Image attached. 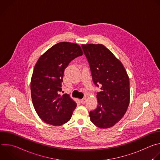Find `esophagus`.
<instances>
[{"label":"esophagus","mask_w":160,"mask_h":160,"mask_svg":"<svg viewBox=\"0 0 160 160\" xmlns=\"http://www.w3.org/2000/svg\"><path fill=\"white\" fill-rule=\"evenodd\" d=\"M87 100H86V98H83L82 99H80V102L82 104H85Z\"/></svg>","instance_id":"obj_1"}]
</instances>
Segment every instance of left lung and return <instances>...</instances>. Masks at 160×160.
<instances>
[{"mask_svg":"<svg viewBox=\"0 0 160 160\" xmlns=\"http://www.w3.org/2000/svg\"><path fill=\"white\" fill-rule=\"evenodd\" d=\"M94 83L101 85L98 105L89 113L90 120L101 128H108L125 115L130 102V82L125 67L102 44H83Z\"/></svg>","mask_w":160,"mask_h":160,"instance_id":"1","label":"left lung"}]
</instances>
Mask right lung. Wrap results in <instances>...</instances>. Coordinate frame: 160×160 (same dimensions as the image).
Segmentation results:
<instances>
[{
  "mask_svg": "<svg viewBox=\"0 0 160 160\" xmlns=\"http://www.w3.org/2000/svg\"><path fill=\"white\" fill-rule=\"evenodd\" d=\"M83 55L79 45L62 42L40 56L31 79V96L38 116L46 123L61 126L71 119L77 103L70 95L59 94L65 68Z\"/></svg>",
  "mask_w": 160,
  "mask_h": 160,
  "instance_id": "right-lung-1",
  "label": "right lung"
}]
</instances>
